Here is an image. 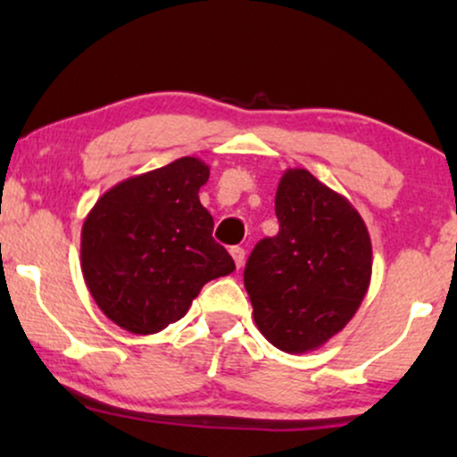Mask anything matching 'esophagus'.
Listing matches in <instances>:
<instances>
[{"label": "esophagus", "mask_w": 457, "mask_h": 457, "mask_svg": "<svg viewBox=\"0 0 457 457\" xmlns=\"http://www.w3.org/2000/svg\"><path fill=\"white\" fill-rule=\"evenodd\" d=\"M229 253H232L236 266L240 269V266L245 264V249H243V246H232V249H229Z\"/></svg>", "instance_id": "34e87169"}]
</instances>
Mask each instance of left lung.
<instances>
[{
  "instance_id": "left-lung-1",
  "label": "left lung",
  "mask_w": 457,
  "mask_h": 457,
  "mask_svg": "<svg viewBox=\"0 0 457 457\" xmlns=\"http://www.w3.org/2000/svg\"><path fill=\"white\" fill-rule=\"evenodd\" d=\"M279 232L262 238L245 266L260 333L286 353H309L353 320L371 279L367 225L344 195L286 170L275 195Z\"/></svg>"
}]
</instances>
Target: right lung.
Here are the masks:
<instances>
[{"label":"right lung","instance_id":"add662e5","mask_svg":"<svg viewBox=\"0 0 457 457\" xmlns=\"http://www.w3.org/2000/svg\"><path fill=\"white\" fill-rule=\"evenodd\" d=\"M208 176L206 162L182 156L118 182L87 212L83 279L104 316L129 333L167 328L208 281L236 269L199 202Z\"/></svg>","mask_w":457,"mask_h":457}]
</instances>
